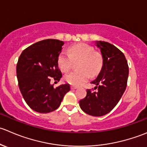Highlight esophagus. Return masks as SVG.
<instances>
[{
	"label": "esophagus",
	"mask_w": 147,
	"mask_h": 147,
	"mask_svg": "<svg viewBox=\"0 0 147 147\" xmlns=\"http://www.w3.org/2000/svg\"><path fill=\"white\" fill-rule=\"evenodd\" d=\"M77 88H78V87L76 86H71V88L72 90H74V89H76Z\"/></svg>",
	"instance_id": "esophagus-1"
}]
</instances>
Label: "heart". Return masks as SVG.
<instances>
[{
	"label": "heart",
	"instance_id": "heart-1",
	"mask_svg": "<svg viewBox=\"0 0 147 147\" xmlns=\"http://www.w3.org/2000/svg\"><path fill=\"white\" fill-rule=\"evenodd\" d=\"M78 70L65 76L66 82L72 85H81L91 76L97 75L102 67V57L100 53L94 51L91 46L85 43H78L69 48V53L62 52L58 58V66L63 72L71 67L73 61H78Z\"/></svg>",
	"mask_w": 147,
	"mask_h": 147
}]
</instances>
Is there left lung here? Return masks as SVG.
Here are the masks:
<instances>
[{
    "instance_id": "obj_1",
    "label": "left lung",
    "mask_w": 147,
    "mask_h": 147,
    "mask_svg": "<svg viewBox=\"0 0 147 147\" xmlns=\"http://www.w3.org/2000/svg\"><path fill=\"white\" fill-rule=\"evenodd\" d=\"M101 50L103 66L98 77L92 81L96 86L92 92L86 90V96L80 100L81 109L94 117L108 114L116 107L126 90L129 66L123 53L108 42H96Z\"/></svg>"
}]
</instances>
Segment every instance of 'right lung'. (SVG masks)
<instances>
[{
  "label": "right lung",
  "instance_id": "right-lung-1",
  "mask_svg": "<svg viewBox=\"0 0 147 147\" xmlns=\"http://www.w3.org/2000/svg\"><path fill=\"white\" fill-rule=\"evenodd\" d=\"M63 44L57 39L40 40L26 48L18 58L16 74L20 91L35 111L46 114L55 111L70 91L68 84L56 88L51 84V78L57 83L62 77L58 58Z\"/></svg>",
  "mask_w": 147,
  "mask_h": 147
}]
</instances>
